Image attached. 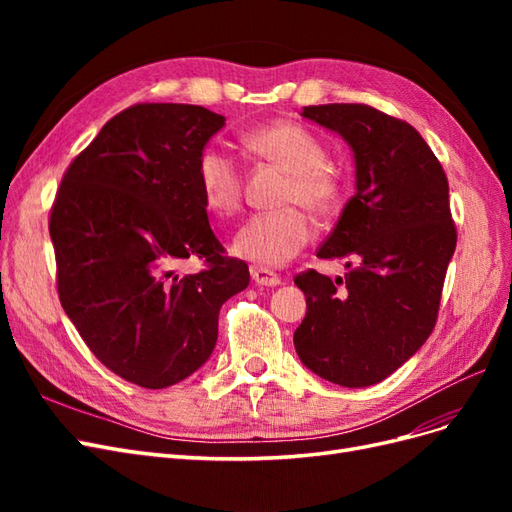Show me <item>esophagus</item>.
<instances>
[{"label": "esophagus", "instance_id": "esophagus-1", "mask_svg": "<svg viewBox=\"0 0 512 512\" xmlns=\"http://www.w3.org/2000/svg\"><path fill=\"white\" fill-rule=\"evenodd\" d=\"M250 273H252V280L258 284V286H280L282 280L280 275H277L275 271L267 269V267H250Z\"/></svg>", "mask_w": 512, "mask_h": 512}]
</instances>
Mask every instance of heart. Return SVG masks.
Listing matches in <instances>:
<instances>
[{
    "label": "heart",
    "mask_w": 512,
    "mask_h": 512,
    "mask_svg": "<svg viewBox=\"0 0 512 512\" xmlns=\"http://www.w3.org/2000/svg\"><path fill=\"white\" fill-rule=\"evenodd\" d=\"M245 147L260 160L286 173L280 205H290L247 220L232 239V252L256 265L280 267L312 239V222L292 205L312 213L329 211L339 198V181L327 166V149L307 128L292 121H275L243 136ZM196 183L205 207L230 218L243 203V173L239 162L220 145H207L196 160Z\"/></svg>",
    "instance_id": "obj_1"
}]
</instances>
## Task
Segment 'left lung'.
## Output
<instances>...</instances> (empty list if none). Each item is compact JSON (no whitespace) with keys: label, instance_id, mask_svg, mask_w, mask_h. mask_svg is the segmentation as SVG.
<instances>
[{"label":"left lung","instance_id":"left-lung-1","mask_svg":"<svg viewBox=\"0 0 512 512\" xmlns=\"http://www.w3.org/2000/svg\"><path fill=\"white\" fill-rule=\"evenodd\" d=\"M354 151L356 194L318 250L346 258L344 280L294 277L307 314L294 348L316 376L348 389L391 376L438 320L457 230L444 168L410 123L367 104L305 106Z\"/></svg>","mask_w":512,"mask_h":512}]
</instances>
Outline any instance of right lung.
I'll use <instances>...</instances> for the list:
<instances>
[{
  "mask_svg": "<svg viewBox=\"0 0 512 512\" xmlns=\"http://www.w3.org/2000/svg\"><path fill=\"white\" fill-rule=\"evenodd\" d=\"M224 121L194 104H134L72 160L51 207L61 307L96 359L143 389L194 374L218 342L220 307L250 284L196 183ZM188 257L206 269L179 274Z\"/></svg>",
  "mask_w": 512,
  "mask_h": 512,
  "instance_id": "right-lung-1",
  "label": "right lung"
}]
</instances>
